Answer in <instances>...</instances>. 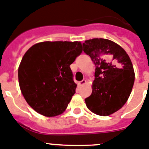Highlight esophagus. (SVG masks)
<instances>
[{
	"label": "esophagus",
	"mask_w": 149,
	"mask_h": 149,
	"mask_svg": "<svg viewBox=\"0 0 149 149\" xmlns=\"http://www.w3.org/2000/svg\"><path fill=\"white\" fill-rule=\"evenodd\" d=\"M86 82H87L86 80L83 79V80H81V81H79V86H83L84 84H86Z\"/></svg>",
	"instance_id": "1"
}]
</instances>
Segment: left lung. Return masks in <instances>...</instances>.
<instances>
[{
	"mask_svg": "<svg viewBox=\"0 0 149 149\" xmlns=\"http://www.w3.org/2000/svg\"><path fill=\"white\" fill-rule=\"evenodd\" d=\"M83 51L96 66L92 93L84 101L100 116H109L122 108L132 91L135 74L124 49L108 39L93 38L83 43Z\"/></svg>",
	"mask_w": 149,
	"mask_h": 149,
	"instance_id": "left-lung-1",
	"label": "left lung"
}]
</instances>
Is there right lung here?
I'll use <instances>...</instances> for the list:
<instances>
[{"instance_id":"right-lung-1","label":"right lung","mask_w":149,"mask_h":149,"mask_svg":"<svg viewBox=\"0 0 149 149\" xmlns=\"http://www.w3.org/2000/svg\"><path fill=\"white\" fill-rule=\"evenodd\" d=\"M81 52L80 41H43L25 53L18 82L25 100L37 113L52 117L65 112L77 87L70 65Z\"/></svg>"}]
</instances>
